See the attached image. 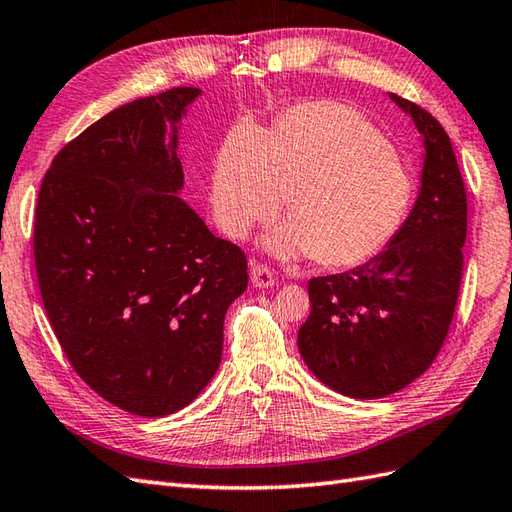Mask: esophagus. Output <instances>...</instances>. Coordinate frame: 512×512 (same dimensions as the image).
Here are the masks:
<instances>
[{"mask_svg": "<svg viewBox=\"0 0 512 512\" xmlns=\"http://www.w3.org/2000/svg\"><path fill=\"white\" fill-rule=\"evenodd\" d=\"M251 281L255 288H270V285L277 283L275 272H272L266 264H259V261H251Z\"/></svg>", "mask_w": 512, "mask_h": 512, "instance_id": "obj_1", "label": "esophagus"}]
</instances>
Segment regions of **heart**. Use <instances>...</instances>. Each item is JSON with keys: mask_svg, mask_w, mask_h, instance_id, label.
I'll return each mask as SVG.
<instances>
[{"mask_svg": "<svg viewBox=\"0 0 512 512\" xmlns=\"http://www.w3.org/2000/svg\"><path fill=\"white\" fill-rule=\"evenodd\" d=\"M288 193L292 220L268 240L272 253L351 268L397 240L417 181L366 117L336 102H307L268 133L233 128L213 161L211 211L231 237L270 222Z\"/></svg>", "mask_w": 512, "mask_h": 512, "instance_id": "heart-1", "label": "heart"}]
</instances>
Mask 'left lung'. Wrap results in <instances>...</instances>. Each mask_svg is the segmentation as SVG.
Masks as SVG:
<instances>
[{
  "instance_id": "8db88e82",
  "label": "left lung",
  "mask_w": 512,
  "mask_h": 512,
  "mask_svg": "<svg viewBox=\"0 0 512 512\" xmlns=\"http://www.w3.org/2000/svg\"><path fill=\"white\" fill-rule=\"evenodd\" d=\"M423 135L421 192L384 253L307 283L312 312L299 329L307 368L340 395L379 399L412 384L436 360L462 281L467 192L441 122L390 93Z\"/></svg>"
}]
</instances>
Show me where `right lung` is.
Returning <instances> with one entry per match:
<instances>
[{"label":"right lung","instance_id":"add662e5","mask_svg":"<svg viewBox=\"0 0 512 512\" xmlns=\"http://www.w3.org/2000/svg\"><path fill=\"white\" fill-rule=\"evenodd\" d=\"M198 95L174 87L82 130L45 172L34 211L39 290L67 360L137 417L200 395L220 366L224 316L248 285L242 248L176 196V124Z\"/></svg>","mask_w":512,"mask_h":512}]
</instances>
